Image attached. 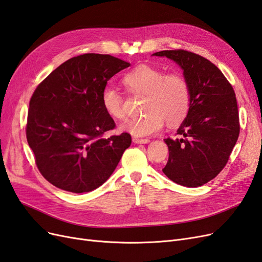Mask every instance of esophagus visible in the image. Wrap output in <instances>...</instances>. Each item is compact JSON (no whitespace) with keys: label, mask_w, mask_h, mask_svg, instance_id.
I'll return each instance as SVG.
<instances>
[{"label":"esophagus","mask_w":262,"mask_h":262,"mask_svg":"<svg viewBox=\"0 0 262 262\" xmlns=\"http://www.w3.org/2000/svg\"><path fill=\"white\" fill-rule=\"evenodd\" d=\"M132 141H133L136 144H147V143H149V140H148V139H138V138H133Z\"/></svg>","instance_id":"esophagus-1"}]
</instances>
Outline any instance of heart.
<instances>
[{
    "instance_id": "obj_1",
    "label": "heart",
    "mask_w": 262,
    "mask_h": 262,
    "mask_svg": "<svg viewBox=\"0 0 262 262\" xmlns=\"http://www.w3.org/2000/svg\"><path fill=\"white\" fill-rule=\"evenodd\" d=\"M123 82L133 94L145 95L146 114L122 122L121 131L134 137H146L160 131L164 121L173 126L185 120L191 105V92L184 75L166 74L161 69L143 64L125 74ZM101 102L110 117L122 119L125 116L122 97L114 86L105 87Z\"/></svg>"
}]
</instances>
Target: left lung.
<instances>
[{
    "instance_id": "8db88e82",
    "label": "left lung",
    "mask_w": 262,
    "mask_h": 262,
    "mask_svg": "<svg viewBox=\"0 0 262 262\" xmlns=\"http://www.w3.org/2000/svg\"><path fill=\"white\" fill-rule=\"evenodd\" d=\"M176 62L191 92V105L177 130L165 139L168 162L163 172L185 187H199L224 168L239 136L238 108L232 85L212 62L186 50L153 53Z\"/></svg>"
}]
</instances>
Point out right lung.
I'll return each instance as SVG.
<instances>
[{
	"instance_id": "add662e5",
	"label": "right lung",
	"mask_w": 262,
	"mask_h": 262,
	"mask_svg": "<svg viewBox=\"0 0 262 262\" xmlns=\"http://www.w3.org/2000/svg\"><path fill=\"white\" fill-rule=\"evenodd\" d=\"M130 63L109 54L85 53L62 63L29 101L26 137L41 175L66 191L82 193L112 176L131 136L108 139L116 124L102 107L107 82Z\"/></svg>"
}]
</instances>
